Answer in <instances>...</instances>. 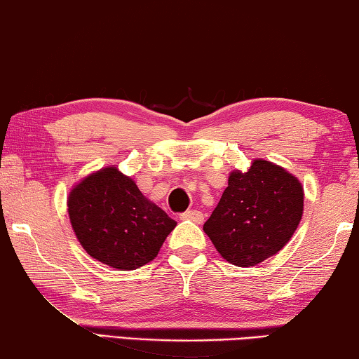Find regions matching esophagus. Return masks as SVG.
I'll use <instances>...</instances> for the list:
<instances>
[{
    "instance_id": "obj_1",
    "label": "esophagus",
    "mask_w": 359,
    "mask_h": 359,
    "mask_svg": "<svg viewBox=\"0 0 359 359\" xmlns=\"http://www.w3.org/2000/svg\"><path fill=\"white\" fill-rule=\"evenodd\" d=\"M180 218L183 221H192V222H196V224H202L203 213H202V211H197V210H189V211H186V213L181 215Z\"/></svg>"
}]
</instances>
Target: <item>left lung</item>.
Here are the masks:
<instances>
[{"mask_svg": "<svg viewBox=\"0 0 359 359\" xmlns=\"http://www.w3.org/2000/svg\"><path fill=\"white\" fill-rule=\"evenodd\" d=\"M304 213V186L277 163L252 158L232 170L203 231L222 259L251 267L269 259L294 235Z\"/></svg>", "mask_w": 359, "mask_h": 359, "instance_id": "8db88e82", "label": "left lung"}]
</instances>
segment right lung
<instances>
[{
  "label": "right lung",
  "instance_id": "1",
  "mask_svg": "<svg viewBox=\"0 0 359 359\" xmlns=\"http://www.w3.org/2000/svg\"><path fill=\"white\" fill-rule=\"evenodd\" d=\"M67 205L82 248L117 270H135L151 262L176 226L116 165L100 168L76 183Z\"/></svg>",
  "mask_w": 359,
  "mask_h": 359
}]
</instances>
